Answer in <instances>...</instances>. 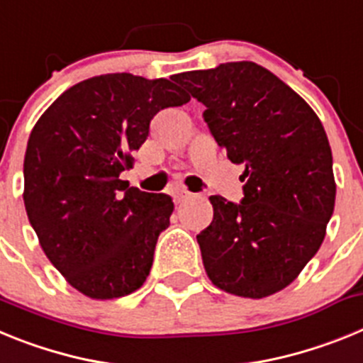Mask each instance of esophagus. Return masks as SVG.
<instances>
[{
	"mask_svg": "<svg viewBox=\"0 0 363 363\" xmlns=\"http://www.w3.org/2000/svg\"><path fill=\"white\" fill-rule=\"evenodd\" d=\"M172 196H174V203H184V201H187L192 194L189 191H185V189H176V191L172 192Z\"/></svg>",
	"mask_w": 363,
	"mask_h": 363,
	"instance_id": "obj_1",
	"label": "esophagus"
}]
</instances>
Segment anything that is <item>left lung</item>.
Here are the masks:
<instances>
[{
    "label": "left lung",
    "instance_id": "obj_1",
    "mask_svg": "<svg viewBox=\"0 0 363 363\" xmlns=\"http://www.w3.org/2000/svg\"><path fill=\"white\" fill-rule=\"evenodd\" d=\"M205 105L227 158L243 165V200L211 196L214 218L196 236L207 277L225 293L285 289L318 252L335 211L333 154L320 118L271 70L252 62L176 74Z\"/></svg>",
    "mask_w": 363,
    "mask_h": 363
}]
</instances>
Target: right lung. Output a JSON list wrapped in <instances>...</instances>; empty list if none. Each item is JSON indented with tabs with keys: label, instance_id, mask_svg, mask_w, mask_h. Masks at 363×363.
<instances>
[{
	"label": "right lung",
	"instance_id": "obj_1",
	"mask_svg": "<svg viewBox=\"0 0 363 363\" xmlns=\"http://www.w3.org/2000/svg\"><path fill=\"white\" fill-rule=\"evenodd\" d=\"M191 96L171 79L104 74L67 89L32 129L23 162L28 221L50 264L94 300L134 293L169 227L172 198L129 187L133 150L162 108Z\"/></svg>",
	"mask_w": 363,
	"mask_h": 363
}]
</instances>
